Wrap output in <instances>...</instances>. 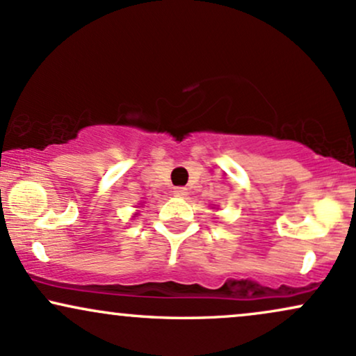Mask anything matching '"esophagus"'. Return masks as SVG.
<instances>
[{
	"mask_svg": "<svg viewBox=\"0 0 356 356\" xmlns=\"http://www.w3.org/2000/svg\"><path fill=\"white\" fill-rule=\"evenodd\" d=\"M174 194L177 195V197H186V195H187V189H186V187H175Z\"/></svg>",
	"mask_w": 356,
	"mask_h": 356,
	"instance_id": "34e87169",
	"label": "esophagus"
}]
</instances>
